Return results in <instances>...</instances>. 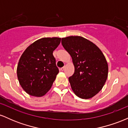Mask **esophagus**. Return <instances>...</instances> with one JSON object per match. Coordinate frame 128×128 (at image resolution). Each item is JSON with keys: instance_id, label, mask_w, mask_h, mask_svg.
<instances>
[{"instance_id": "34e87169", "label": "esophagus", "mask_w": 128, "mask_h": 128, "mask_svg": "<svg viewBox=\"0 0 128 128\" xmlns=\"http://www.w3.org/2000/svg\"><path fill=\"white\" fill-rule=\"evenodd\" d=\"M64 68H65V67H61V69H60V70H61V71H63V70H64Z\"/></svg>"}]
</instances>
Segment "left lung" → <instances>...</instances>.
<instances>
[{
    "label": "left lung",
    "mask_w": 128,
    "mask_h": 128,
    "mask_svg": "<svg viewBox=\"0 0 128 128\" xmlns=\"http://www.w3.org/2000/svg\"><path fill=\"white\" fill-rule=\"evenodd\" d=\"M62 46L72 58L74 72L68 78L72 89L81 99L92 98L105 85L108 63L96 44L80 36L62 38Z\"/></svg>",
    "instance_id": "1"
}]
</instances>
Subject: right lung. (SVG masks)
Segmentation results:
<instances>
[{
  "label": "right lung",
  "mask_w": 128,
  "mask_h": 128,
  "mask_svg": "<svg viewBox=\"0 0 128 128\" xmlns=\"http://www.w3.org/2000/svg\"><path fill=\"white\" fill-rule=\"evenodd\" d=\"M61 38H42L29 46L23 53L17 68L19 83L30 96L42 97L49 91L59 72L53 52Z\"/></svg>",
  "instance_id": "obj_1"
}]
</instances>
